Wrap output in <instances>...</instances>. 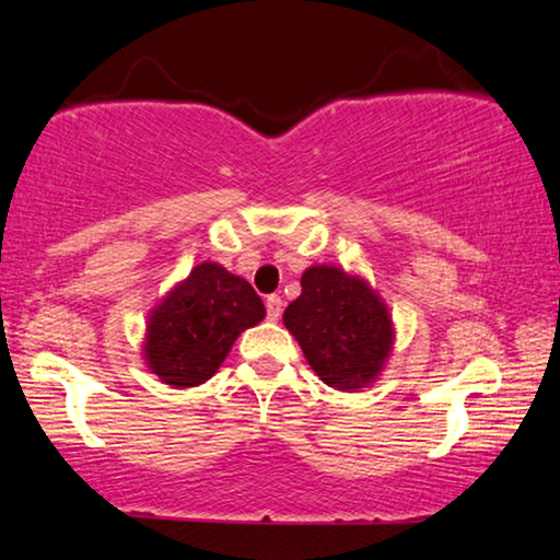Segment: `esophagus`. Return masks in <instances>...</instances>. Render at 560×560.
<instances>
[{"mask_svg":"<svg viewBox=\"0 0 560 560\" xmlns=\"http://www.w3.org/2000/svg\"><path fill=\"white\" fill-rule=\"evenodd\" d=\"M267 318L270 320H278L280 313H282V298L280 295H267Z\"/></svg>","mask_w":560,"mask_h":560,"instance_id":"34e87169","label":"esophagus"}]
</instances>
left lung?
Instances as JSON below:
<instances>
[{
  "label": "left lung",
  "mask_w": 560,
  "mask_h": 560,
  "mask_svg": "<svg viewBox=\"0 0 560 560\" xmlns=\"http://www.w3.org/2000/svg\"><path fill=\"white\" fill-rule=\"evenodd\" d=\"M282 324L328 387L357 393L377 377L393 347V320L364 280L339 267H308Z\"/></svg>",
  "instance_id": "8db88e82"
}]
</instances>
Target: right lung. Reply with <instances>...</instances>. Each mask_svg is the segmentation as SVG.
Masks as SVG:
<instances>
[{"instance_id":"1","label":"right lung","mask_w":560,"mask_h":560,"mask_svg":"<svg viewBox=\"0 0 560 560\" xmlns=\"http://www.w3.org/2000/svg\"><path fill=\"white\" fill-rule=\"evenodd\" d=\"M262 318V298L247 280L203 262L150 316L144 357L165 385H201L224 362L236 336Z\"/></svg>"}]
</instances>
